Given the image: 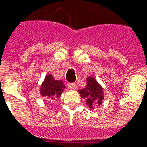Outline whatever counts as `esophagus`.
I'll use <instances>...</instances> for the list:
<instances>
[{"label":"esophagus","mask_w":147,"mask_h":147,"mask_svg":"<svg viewBox=\"0 0 147 147\" xmlns=\"http://www.w3.org/2000/svg\"><path fill=\"white\" fill-rule=\"evenodd\" d=\"M67 86H68L69 89L70 90H74L76 87L75 83H70V82H69V83H67Z\"/></svg>","instance_id":"1"}]
</instances>
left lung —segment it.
Segmentation results:
<instances>
[{
  "instance_id": "1",
  "label": "left lung",
  "mask_w": 147,
  "mask_h": 147,
  "mask_svg": "<svg viewBox=\"0 0 147 147\" xmlns=\"http://www.w3.org/2000/svg\"><path fill=\"white\" fill-rule=\"evenodd\" d=\"M82 98L86 99V103L90 108H93L94 104L100 105L103 100V87L92 77L86 78V86L78 90Z\"/></svg>"
}]
</instances>
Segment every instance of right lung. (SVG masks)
Segmentation results:
<instances>
[{"label":"right lung","mask_w":147,"mask_h":147,"mask_svg":"<svg viewBox=\"0 0 147 147\" xmlns=\"http://www.w3.org/2000/svg\"><path fill=\"white\" fill-rule=\"evenodd\" d=\"M65 88V86L61 80H56L52 74H48L41 85L40 94L45 98L54 100L61 96Z\"/></svg>","instance_id":"add662e5"}]
</instances>
